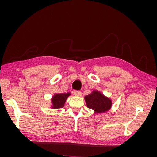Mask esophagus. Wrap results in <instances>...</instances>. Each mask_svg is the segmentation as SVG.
Wrapping results in <instances>:
<instances>
[{"label":"esophagus","instance_id":"34e87169","mask_svg":"<svg viewBox=\"0 0 157 157\" xmlns=\"http://www.w3.org/2000/svg\"><path fill=\"white\" fill-rule=\"evenodd\" d=\"M74 94L75 95V96H80L82 95V93L80 91H77V90H75L74 91Z\"/></svg>","mask_w":157,"mask_h":157}]
</instances>
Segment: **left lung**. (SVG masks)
Segmentation results:
<instances>
[{
	"label": "left lung",
	"mask_w": 157,
	"mask_h": 157,
	"mask_svg": "<svg viewBox=\"0 0 157 157\" xmlns=\"http://www.w3.org/2000/svg\"><path fill=\"white\" fill-rule=\"evenodd\" d=\"M84 99L88 108L92 109L96 113H105L112 106L111 99L96 90H94L91 94L85 96Z\"/></svg>",
	"instance_id": "left-lung-1"
}]
</instances>
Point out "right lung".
I'll return each mask as SVG.
<instances>
[{
  "instance_id": "right-lung-1",
  "label": "right lung",
  "mask_w": 157,
  "mask_h": 157,
  "mask_svg": "<svg viewBox=\"0 0 157 157\" xmlns=\"http://www.w3.org/2000/svg\"><path fill=\"white\" fill-rule=\"evenodd\" d=\"M71 93L63 92L60 94H56L52 97L51 101L52 104V109L62 108L64 106L66 99L70 96Z\"/></svg>"
}]
</instances>
